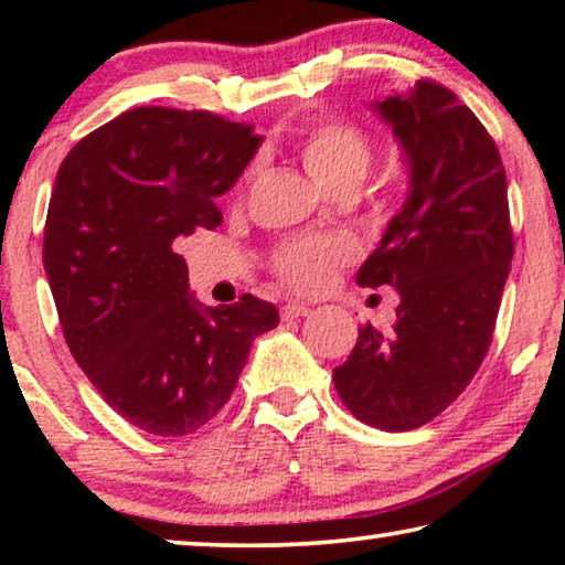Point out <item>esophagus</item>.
Instances as JSON below:
<instances>
[{
  "instance_id": "obj_1",
  "label": "esophagus",
  "mask_w": 565,
  "mask_h": 565,
  "mask_svg": "<svg viewBox=\"0 0 565 565\" xmlns=\"http://www.w3.org/2000/svg\"><path fill=\"white\" fill-rule=\"evenodd\" d=\"M308 313H311V308L303 306V303H288V306H282V321L300 319V316H308Z\"/></svg>"
}]
</instances>
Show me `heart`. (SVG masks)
I'll list each match as a JSON object with an SVG mask.
<instances>
[{"instance_id": "b5f03b06", "label": "heart", "mask_w": 565, "mask_h": 565, "mask_svg": "<svg viewBox=\"0 0 565 565\" xmlns=\"http://www.w3.org/2000/svg\"><path fill=\"white\" fill-rule=\"evenodd\" d=\"M298 159L308 177L329 192H354L373 164V138L347 120H327L300 136ZM350 244L334 236L296 238L275 254V273L300 292L321 290L342 262L350 259Z\"/></svg>"}]
</instances>
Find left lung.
<instances>
[{"mask_svg":"<svg viewBox=\"0 0 565 565\" xmlns=\"http://www.w3.org/2000/svg\"><path fill=\"white\" fill-rule=\"evenodd\" d=\"M370 107L393 130L408 195L358 285H391L401 303L388 334L360 329L334 385L360 422L406 431L445 412L481 367L514 242L497 143L450 89L416 82Z\"/></svg>","mask_w":565,"mask_h":565,"instance_id":"8db88e82","label":"left lung"}]
</instances>
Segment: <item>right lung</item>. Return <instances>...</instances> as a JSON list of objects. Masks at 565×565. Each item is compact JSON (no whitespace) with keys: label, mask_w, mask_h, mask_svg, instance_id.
<instances>
[{"label":"right lung","mask_w":565,"mask_h":565,"mask_svg":"<svg viewBox=\"0 0 565 565\" xmlns=\"http://www.w3.org/2000/svg\"><path fill=\"white\" fill-rule=\"evenodd\" d=\"M262 136L203 110L136 107L61 161L43 267L64 339L84 375L134 427L184 437L236 388L252 342L280 316L267 300L203 306L177 236L221 226Z\"/></svg>","instance_id":"add662e5"}]
</instances>
